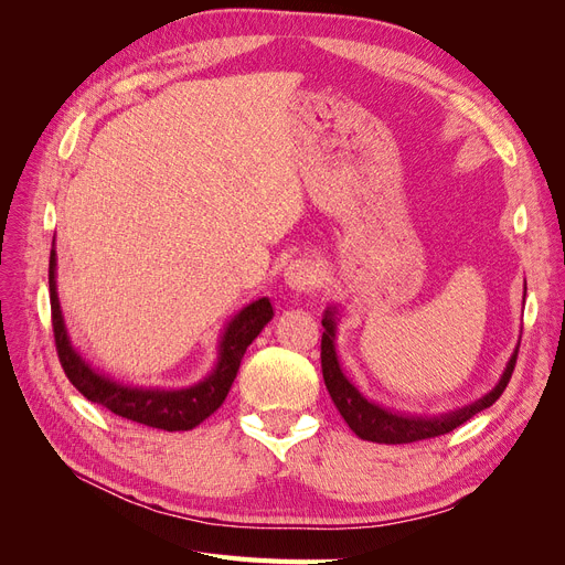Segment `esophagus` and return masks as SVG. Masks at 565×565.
Wrapping results in <instances>:
<instances>
[{
    "label": "esophagus",
    "instance_id": "esophagus-1",
    "mask_svg": "<svg viewBox=\"0 0 565 565\" xmlns=\"http://www.w3.org/2000/svg\"><path fill=\"white\" fill-rule=\"evenodd\" d=\"M322 266L316 259H292L285 268V282L299 292L316 289L322 282Z\"/></svg>",
    "mask_w": 565,
    "mask_h": 565
}]
</instances>
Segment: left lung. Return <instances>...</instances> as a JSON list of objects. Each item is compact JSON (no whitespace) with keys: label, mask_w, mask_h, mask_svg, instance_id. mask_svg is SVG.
Instances as JSON below:
<instances>
[{"label":"left lung","mask_w":565,"mask_h":565,"mask_svg":"<svg viewBox=\"0 0 565 565\" xmlns=\"http://www.w3.org/2000/svg\"><path fill=\"white\" fill-rule=\"evenodd\" d=\"M322 341H320V365H322V380L324 386H328L330 396L339 409V415L347 419L351 426V431L372 443H388V446H398V443H415L424 438H436L443 434H450L457 426L471 419L473 415L481 413V409L490 407L494 401H498L509 380L511 372L516 367V355L509 358V363L504 367L502 380L498 382L490 393H486L483 398H478L471 405H465L455 409V413L448 415H438V417H413V415H398L391 413L386 407H380L377 403L367 401L361 391H358L349 380L347 374L341 372V365L337 361V349H334V332H337V318L334 311L328 309L322 316Z\"/></svg>","instance_id":"obj_1"}]
</instances>
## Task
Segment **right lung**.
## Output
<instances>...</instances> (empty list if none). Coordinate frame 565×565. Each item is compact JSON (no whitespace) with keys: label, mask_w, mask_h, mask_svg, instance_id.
Instances as JSON below:
<instances>
[{"label":"right lung","mask_w":565,"mask_h":565,"mask_svg":"<svg viewBox=\"0 0 565 565\" xmlns=\"http://www.w3.org/2000/svg\"><path fill=\"white\" fill-rule=\"evenodd\" d=\"M49 299L56 351L65 377L73 382V386L84 398L110 409L113 415L162 431H188L207 419L212 413H216L221 403L228 396L247 347L256 339V334L264 330V324L273 318V306L266 297L245 306V309L228 322L224 337L218 341V363L210 377H204L200 384L179 391L134 388L108 380L106 374H98L84 363L82 355L73 349L61 316V303L56 292V249H51L49 256Z\"/></svg>","instance_id":"1"}]
</instances>
